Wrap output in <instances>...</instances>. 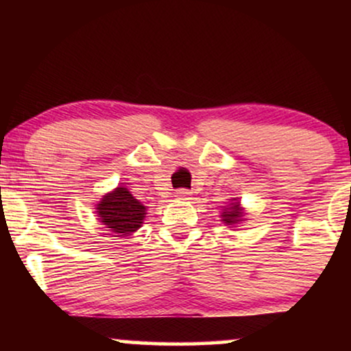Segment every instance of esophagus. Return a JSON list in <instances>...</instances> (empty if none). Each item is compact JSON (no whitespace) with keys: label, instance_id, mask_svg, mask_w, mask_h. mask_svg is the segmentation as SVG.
<instances>
[{"label":"esophagus","instance_id":"1","mask_svg":"<svg viewBox=\"0 0 351 351\" xmlns=\"http://www.w3.org/2000/svg\"><path fill=\"white\" fill-rule=\"evenodd\" d=\"M191 195V191H189V189H184V188H180L178 191H176V196H178V198H188V196Z\"/></svg>","mask_w":351,"mask_h":351}]
</instances>
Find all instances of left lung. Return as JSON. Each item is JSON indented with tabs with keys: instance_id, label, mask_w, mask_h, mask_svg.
Returning a JSON list of instances; mask_svg holds the SVG:
<instances>
[{
	"instance_id": "left-lung-1",
	"label": "left lung",
	"mask_w": 351,
	"mask_h": 351,
	"mask_svg": "<svg viewBox=\"0 0 351 351\" xmlns=\"http://www.w3.org/2000/svg\"><path fill=\"white\" fill-rule=\"evenodd\" d=\"M223 221L226 224H236L241 221V211H239V204L237 203H231V206L224 209V213L221 215Z\"/></svg>"
}]
</instances>
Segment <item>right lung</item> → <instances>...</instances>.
<instances>
[{
    "instance_id": "right-lung-1",
    "label": "right lung",
    "mask_w": 351,
    "mask_h": 351,
    "mask_svg": "<svg viewBox=\"0 0 351 351\" xmlns=\"http://www.w3.org/2000/svg\"><path fill=\"white\" fill-rule=\"evenodd\" d=\"M99 217L107 228L120 236H127L142 226L145 206L130 195L127 188L119 186L99 203Z\"/></svg>"
}]
</instances>
